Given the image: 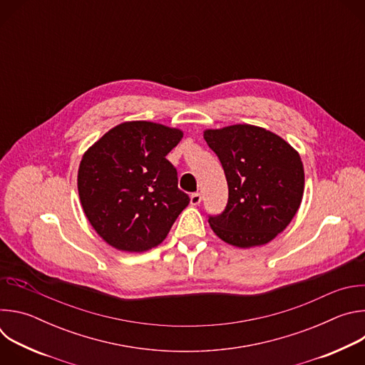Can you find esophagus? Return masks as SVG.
Segmentation results:
<instances>
[{
    "mask_svg": "<svg viewBox=\"0 0 365 365\" xmlns=\"http://www.w3.org/2000/svg\"><path fill=\"white\" fill-rule=\"evenodd\" d=\"M200 200H202V195H200V193L196 192V193H192V195H190V205H195V206H196V205L200 203Z\"/></svg>",
    "mask_w": 365,
    "mask_h": 365,
    "instance_id": "esophagus-1",
    "label": "esophagus"
}]
</instances>
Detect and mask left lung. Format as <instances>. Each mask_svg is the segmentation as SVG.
I'll use <instances>...</instances> for the list:
<instances>
[{"label":"left lung","mask_w":365,"mask_h":365,"mask_svg":"<svg viewBox=\"0 0 365 365\" xmlns=\"http://www.w3.org/2000/svg\"><path fill=\"white\" fill-rule=\"evenodd\" d=\"M228 183L222 214L210 217L225 242L250 248L277 237L296 215L304 187L299 153L282 137L250 124L206 130Z\"/></svg>","instance_id":"8db88e82"}]
</instances>
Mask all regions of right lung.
I'll use <instances>...</instances> for the list:
<instances>
[{"instance_id":"obj_1","label":"right lung","mask_w":365,"mask_h":365,"mask_svg":"<svg viewBox=\"0 0 365 365\" xmlns=\"http://www.w3.org/2000/svg\"><path fill=\"white\" fill-rule=\"evenodd\" d=\"M183 133L148 121L123 123L103 134L78 170L83 212L111 247L143 252L169 234L189 196L166 159Z\"/></svg>"}]
</instances>
